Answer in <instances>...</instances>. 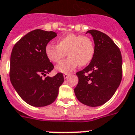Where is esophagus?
Wrapping results in <instances>:
<instances>
[{
  "mask_svg": "<svg viewBox=\"0 0 135 135\" xmlns=\"http://www.w3.org/2000/svg\"><path fill=\"white\" fill-rule=\"evenodd\" d=\"M69 74H64V78H65V79H66V78H69Z\"/></svg>",
  "mask_w": 135,
  "mask_h": 135,
  "instance_id": "obj_1",
  "label": "esophagus"
}]
</instances>
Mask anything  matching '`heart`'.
<instances>
[{"label":"heart","instance_id":"1","mask_svg":"<svg viewBox=\"0 0 135 135\" xmlns=\"http://www.w3.org/2000/svg\"><path fill=\"white\" fill-rule=\"evenodd\" d=\"M94 52V43L91 38L74 33L58 39L57 45L49 43L45 47V56L52 63H59L67 54L69 58L56 67L57 71L63 74H69L78 65H88Z\"/></svg>","mask_w":135,"mask_h":135}]
</instances>
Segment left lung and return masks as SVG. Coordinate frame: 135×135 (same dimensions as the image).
<instances>
[{
  "instance_id": "left-lung-1",
  "label": "left lung",
  "mask_w": 135,
  "mask_h": 135,
  "mask_svg": "<svg viewBox=\"0 0 135 135\" xmlns=\"http://www.w3.org/2000/svg\"><path fill=\"white\" fill-rule=\"evenodd\" d=\"M88 33L93 38L95 52L89 65L76 73L78 83L74 92L82 104L96 107L108 102L119 87L123 60L119 48L110 37L97 30Z\"/></svg>"
}]
</instances>
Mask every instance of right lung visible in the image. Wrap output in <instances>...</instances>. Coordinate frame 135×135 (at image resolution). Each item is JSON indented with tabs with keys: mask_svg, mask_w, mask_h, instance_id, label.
Returning <instances> with one entry per match:
<instances>
[{
	"mask_svg": "<svg viewBox=\"0 0 135 135\" xmlns=\"http://www.w3.org/2000/svg\"><path fill=\"white\" fill-rule=\"evenodd\" d=\"M56 36L53 31L36 29L20 39L12 50L11 83L20 97L33 107H45L54 102L64 83L61 73L43 78L54 69L45 56V47Z\"/></svg>",
	"mask_w": 135,
	"mask_h": 135,
	"instance_id": "add662e5",
	"label": "right lung"
}]
</instances>
